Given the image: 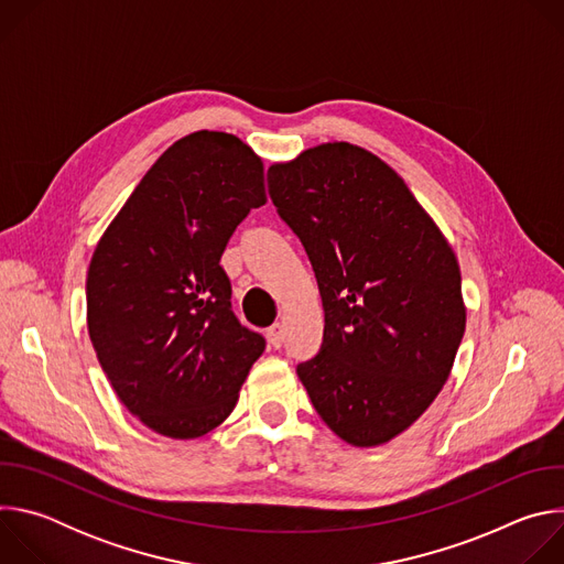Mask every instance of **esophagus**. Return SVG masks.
Masks as SVG:
<instances>
[{
    "label": "esophagus",
    "mask_w": 564,
    "mask_h": 564,
    "mask_svg": "<svg viewBox=\"0 0 564 564\" xmlns=\"http://www.w3.org/2000/svg\"><path fill=\"white\" fill-rule=\"evenodd\" d=\"M283 339H285V335H283V326L281 324H274V326L268 328V341H270L272 348H281Z\"/></svg>",
    "instance_id": "34e87169"
}]
</instances>
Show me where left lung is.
I'll list each match as a JSON object with an SVG mask.
<instances>
[{
    "label": "left lung",
    "instance_id": "left-lung-1",
    "mask_svg": "<svg viewBox=\"0 0 564 564\" xmlns=\"http://www.w3.org/2000/svg\"><path fill=\"white\" fill-rule=\"evenodd\" d=\"M326 312L324 348L296 368L328 429L381 446L411 429L451 377L466 328L457 257L390 165L324 142L268 170Z\"/></svg>",
    "mask_w": 564,
    "mask_h": 564
}]
</instances>
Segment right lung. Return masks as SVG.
Instances as JSON below:
<instances>
[{"label": "right lung", "mask_w": 564, "mask_h": 564, "mask_svg": "<svg viewBox=\"0 0 564 564\" xmlns=\"http://www.w3.org/2000/svg\"><path fill=\"white\" fill-rule=\"evenodd\" d=\"M268 203L263 160L234 133L194 131L142 176L100 236L87 272V326L116 394L172 440L214 431L265 339L238 324L220 254Z\"/></svg>", "instance_id": "1"}]
</instances>
